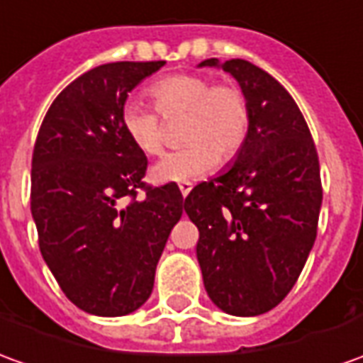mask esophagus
I'll list each match as a JSON object with an SVG mask.
<instances>
[{
	"mask_svg": "<svg viewBox=\"0 0 363 363\" xmlns=\"http://www.w3.org/2000/svg\"><path fill=\"white\" fill-rule=\"evenodd\" d=\"M179 189H181L182 196L186 199V196H189V192L192 190V184H190V182H181V184H179Z\"/></svg>",
	"mask_w": 363,
	"mask_h": 363,
	"instance_id": "34e87169",
	"label": "esophagus"
}]
</instances>
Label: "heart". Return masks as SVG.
<instances>
[{
  "label": "heart",
  "mask_w": 363,
  "mask_h": 363,
  "mask_svg": "<svg viewBox=\"0 0 363 363\" xmlns=\"http://www.w3.org/2000/svg\"><path fill=\"white\" fill-rule=\"evenodd\" d=\"M147 92L163 118L173 120L184 116L181 141L186 145L153 164V182L199 181L216 163H228L242 151L252 113L247 96L240 86L216 84L206 74L181 72L159 78ZM157 111L139 100H128L120 111L123 133L147 157L163 151V125Z\"/></svg>",
  "instance_id": "b5f03b06"
}]
</instances>
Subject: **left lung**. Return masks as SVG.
I'll list each match as a JSON object with an SVG mask.
<instances>
[{
  "label": "left lung",
  "mask_w": 363,
  "mask_h": 363,
  "mask_svg": "<svg viewBox=\"0 0 363 363\" xmlns=\"http://www.w3.org/2000/svg\"><path fill=\"white\" fill-rule=\"evenodd\" d=\"M199 67L232 74L250 102V133L230 169L200 182L184 199L199 228L208 296L224 313L257 316L293 289L313 250L323 204L320 164L291 94L242 58Z\"/></svg>",
  "instance_id": "left-lung-1"
}]
</instances>
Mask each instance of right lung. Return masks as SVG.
<instances>
[{
  "label": "right lung",
  "instance_id": "1",
  "mask_svg": "<svg viewBox=\"0 0 363 363\" xmlns=\"http://www.w3.org/2000/svg\"><path fill=\"white\" fill-rule=\"evenodd\" d=\"M163 65L110 62L78 76L50 104L33 151L31 214L43 259L62 293L96 316L133 313L151 296L182 216L177 184L141 181L147 157L120 121L128 94Z\"/></svg>",
  "mask_w": 363,
  "mask_h": 363
}]
</instances>
